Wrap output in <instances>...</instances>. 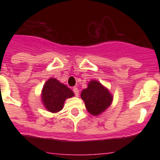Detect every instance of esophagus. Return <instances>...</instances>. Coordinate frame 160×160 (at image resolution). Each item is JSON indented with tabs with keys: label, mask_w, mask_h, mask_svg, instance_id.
<instances>
[{
	"label": "esophagus",
	"mask_w": 160,
	"mask_h": 160,
	"mask_svg": "<svg viewBox=\"0 0 160 160\" xmlns=\"http://www.w3.org/2000/svg\"><path fill=\"white\" fill-rule=\"evenodd\" d=\"M73 93H74V94H75L76 96H78L79 90H78V89L77 88V87H73Z\"/></svg>",
	"instance_id": "obj_1"
}]
</instances>
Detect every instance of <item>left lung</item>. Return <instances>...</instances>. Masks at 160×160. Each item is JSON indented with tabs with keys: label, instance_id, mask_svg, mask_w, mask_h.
<instances>
[{
	"label": "left lung",
	"instance_id": "left-lung-1",
	"mask_svg": "<svg viewBox=\"0 0 160 160\" xmlns=\"http://www.w3.org/2000/svg\"><path fill=\"white\" fill-rule=\"evenodd\" d=\"M81 98L85 102L87 111L98 115L105 111L112 102V95L107 88L97 81H91L88 87L82 91Z\"/></svg>",
	"mask_w": 160,
	"mask_h": 160
}]
</instances>
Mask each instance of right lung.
Segmentation results:
<instances>
[{
	"label": "right lung",
	"instance_id": "right-lung-1",
	"mask_svg": "<svg viewBox=\"0 0 160 160\" xmlns=\"http://www.w3.org/2000/svg\"><path fill=\"white\" fill-rule=\"evenodd\" d=\"M73 96V92L57 79L49 78L43 87L42 98L46 108L50 112L56 113L62 109L64 102Z\"/></svg>",
	"mask_w": 160,
	"mask_h": 160
}]
</instances>
